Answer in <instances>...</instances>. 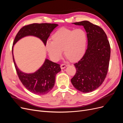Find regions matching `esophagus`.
<instances>
[{
    "mask_svg": "<svg viewBox=\"0 0 123 123\" xmlns=\"http://www.w3.org/2000/svg\"><path fill=\"white\" fill-rule=\"evenodd\" d=\"M67 66V65H66V64H62L61 65V68L62 69H64V68H65Z\"/></svg>",
    "mask_w": 123,
    "mask_h": 123,
    "instance_id": "34e87169",
    "label": "esophagus"
}]
</instances>
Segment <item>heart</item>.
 Instances as JSON below:
<instances>
[{"label": "heart", "mask_w": 123, "mask_h": 123, "mask_svg": "<svg viewBox=\"0 0 123 123\" xmlns=\"http://www.w3.org/2000/svg\"><path fill=\"white\" fill-rule=\"evenodd\" d=\"M53 40L46 43L47 51L50 58L58 62L62 57L63 50L67 58L76 61L84 55L87 42L86 33L82 29L61 28L52 35Z\"/></svg>", "instance_id": "heart-1"}]
</instances>
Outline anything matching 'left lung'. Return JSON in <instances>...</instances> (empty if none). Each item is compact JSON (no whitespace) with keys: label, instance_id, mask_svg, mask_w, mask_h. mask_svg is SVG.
Wrapping results in <instances>:
<instances>
[{"label":"left lung","instance_id":"8db88e82","mask_svg":"<svg viewBox=\"0 0 123 123\" xmlns=\"http://www.w3.org/2000/svg\"><path fill=\"white\" fill-rule=\"evenodd\" d=\"M87 32L88 46L80 60L74 64L76 72L71 80L73 86L83 93L93 91L105 80L109 68L110 46L105 32L88 21L74 23Z\"/></svg>","mask_w":123,"mask_h":123}]
</instances>
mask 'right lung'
Returning <instances> with one entry per match:
<instances>
[{"label":"right lung","mask_w":123,"mask_h":123,"mask_svg":"<svg viewBox=\"0 0 123 123\" xmlns=\"http://www.w3.org/2000/svg\"><path fill=\"white\" fill-rule=\"evenodd\" d=\"M58 26L55 24H32L20 29L14 39L12 46L13 59L18 77L25 88L33 93L44 95L53 88L55 76L61 71L59 64L46 59L41 67L32 73H25L18 68L13 56V46L18 40L27 36L37 37L42 40L44 45L50 33Z\"/></svg>","instance_id":"1"}]
</instances>
